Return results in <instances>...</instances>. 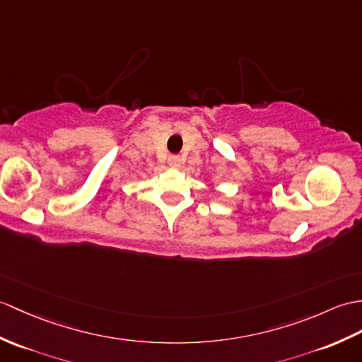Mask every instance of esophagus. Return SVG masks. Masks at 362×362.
Wrapping results in <instances>:
<instances>
[{"label":"esophagus","instance_id":"1","mask_svg":"<svg viewBox=\"0 0 362 362\" xmlns=\"http://www.w3.org/2000/svg\"><path fill=\"white\" fill-rule=\"evenodd\" d=\"M183 163V158L180 156H170L168 157V165L171 168H179Z\"/></svg>","mask_w":362,"mask_h":362}]
</instances>
